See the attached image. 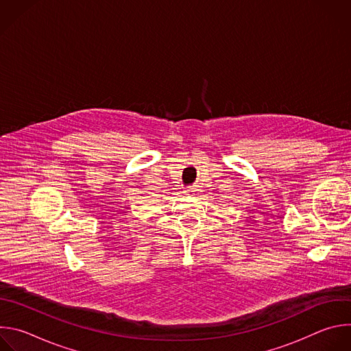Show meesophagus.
I'll use <instances>...</instances> for the list:
<instances>
[{"instance_id":"34e87169","label":"esophagus","mask_w":351,"mask_h":351,"mask_svg":"<svg viewBox=\"0 0 351 351\" xmlns=\"http://www.w3.org/2000/svg\"><path fill=\"white\" fill-rule=\"evenodd\" d=\"M198 191H199V189H198L197 186H193V187H190V189L186 190V193H187L189 195H197Z\"/></svg>"}]
</instances>
